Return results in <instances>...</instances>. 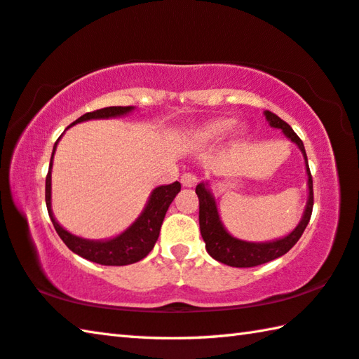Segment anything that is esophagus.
<instances>
[{
    "label": "esophagus",
    "instance_id": "34e87169",
    "mask_svg": "<svg viewBox=\"0 0 359 359\" xmlns=\"http://www.w3.org/2000/svg\"><path fill=\"white\" fill-rule=\"evenodd\" d=\"M180 182H182V185H184V187L190 188V187H194V185H196L198 179H196V175H194V174H191V172H185V174H182Z\"/></svg>",
    "mask_w": 359,
    "mask_h": 359
}]
</instances>
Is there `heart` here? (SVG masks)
Segmentation results:
<instances>
[{"instance_id": "b5f03b06", "label": "heart", "mask_w": 359, "mask_h": 359, "mask_svg": "<svg viewBox=\"0 0 359 359\" xmlns=\"http://www.w3.org/2000/svg\"><path fill=\"white\" fill-rule=\"evenodd\" d=\"M233 126H234V121L229 118L210 121V123L199 126V128L193 133V141L198 144H209V142L220 141V139H223L231 130H233Z\"/></svg>"}]
</instances>
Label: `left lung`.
Returning <instances> with one entry per match:
<instances>
[{
	"label": "left lung",
	"instance_id": "left-lung-1",
	"mask_svg": "<svg viewBox=\"0 0 359 359\" xmlns=\"http://www.w3.org/2000/svg\"><path fill=\"white\" fill-rule=\"evenodd\" d=\"M266 120L269 121L272 128L282 130V133L287 136L291 142H294L299 150L302 151L304 160H306V169H307V185H309V199L306 204V210L297 226L291 231L288 236L282 239L269 241V242H247L241 241L234 236H231L226 229H224L223 223L218 215L217 203L214 194H212L208 184L201 182L196 187V194L199 199V229H201V236L205 242V250L212 258L220 261L223 264L233 266V267H253L259 266L269 261L276 259L282 255L287 253L291 247H293L304 233V229L309 224L313 209V184H312V174L309 169L307 155L304 144L296 135L293 128L283 121L278 115L272 114L271 111H264Z\"/></svg>",
	"mask_w": 359,
	"mask_h": 359
}]
</instances>
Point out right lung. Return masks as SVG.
I'll return each mask as SVG.
<instances>
[{
  "label": "right lung",
  "mask_w": 359,
  "mask_h": 359,
  "mask_svg": "<svg viewBox=\"0 0 359 359\" xmlns=\"http://www.w3.org/2000/svg\"><path fill=\"white\" fill-rule=\"evenodd\" d=\"M133 109H135L133 106L104 107V109H100V111L83 114L82 117H79L72 125L81 123V121H85V120H92V118L121 117V115L130 114ZM58 141L55 142V145H53L50 165H48V172L46 177V204H47L48 217H50V220L53 223V228H55V231L66 244V247H68L71 252L79 255V257H82L88 261H93V263H98L102 266H126V264L137 263V261H141L142 258L147 257V255L151 252V248H154L155 242L158 241V236H160L161 224H163V220H165L169 204L174 201L175 194L180 191L179 182H174V184H169V185L156 187L155 190L151 191L149 201L142 210V214L136 218V222L133 223L130 228H126L123 233L115 236V238L107 239V241H90V239L77 238V236L71 234L69 231H66L62 224L55 220V217H53V212H52V201H50L52 199V161H53V154H55L57 150Z\"/></svg>",
  "instance_id": "obj_1"
}]
</instances>
